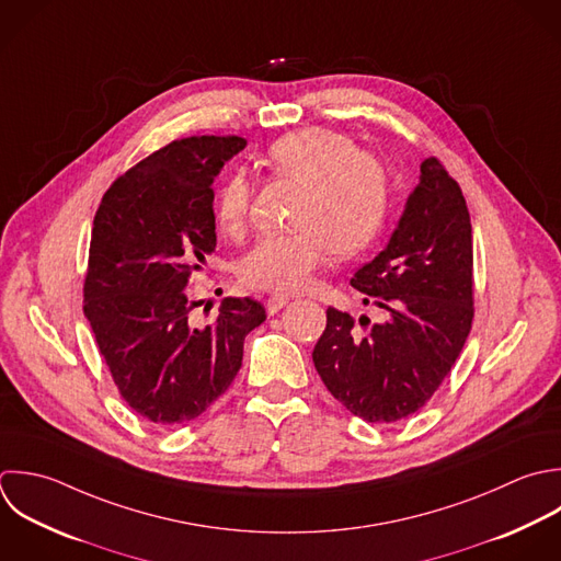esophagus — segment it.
I'll return each instance as SVG.
<instances>
[{
    "mask_svg": "<svg viewBox=\"0 0 561 561\" xmlns=\"http://www.w3.org/2000/svg\"><path fill=\"white\" fill-rule=\"evenodd\" d=\"M286 304H288V297H284V295H273V297L266 299V312H268V314H277Z\"/></svg>",
    "mask_w": 561,
    "mask_h": 561,
    "instance_id": "1",
    "label": "esophagus"
}]
</instances>
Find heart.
Listing matches in <instances>:
<instances>
[{"instance_id":"obj_1","label":"heart","mask_w":561,"mask_h":561,"mask_svg":"<svg viewBox=\"0 0 561 561\" xmlns=\"http://www.w3.org/2000/svg\"><path fill=\"white\" fill-rule=\"evenodd\" d=\"M268 170L301 187L295 198L293 233L262 238L238 266L240 282L255 290L290 295L301 290L328 260L363 253L382 231L391 207L387 165L343 133L304 128L275 139ZM251 185L231 174L218 190L214 220L222 236L240 238L251 214Z\"/></svg>"}]
</instances>
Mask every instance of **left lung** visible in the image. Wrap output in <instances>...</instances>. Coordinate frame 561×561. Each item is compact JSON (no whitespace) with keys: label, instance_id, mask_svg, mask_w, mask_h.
I'll return each instance as SVG.
<instances>
[{"label":"left lung","instance_id":"8db88e82","mask_svg":"<svg viewBox=\"0 0 561 561\" xmlns=\"http://www.w3.org/2000/svg\"><path fill=\"white\" fill-rule=\"evenodd\" d=\"M474 253L470 211L459 183L437 157L407 201L385 251L350 284L382 323L328 308L312 360L328 391L369 424L417 413L457 363L474 319Z\"/></svg>","mask_w":561,"mask_h":561}]
</instances>
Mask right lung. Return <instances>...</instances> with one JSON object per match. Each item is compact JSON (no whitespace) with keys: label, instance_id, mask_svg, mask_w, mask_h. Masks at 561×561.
<instances>
[{"label":"right lung","instance_id":"obj_1","mask_svg":"<svg viewBox=\"0 0 561 561\" xmlns=\"http://www.w3.org/2000/svg\"><path fill=\"white\" fill-rule=\"evenodd\" d=\"M238 135H192L119 174L93 218L82 310L122 400L170 428L198 417L242 367L244 336L266 319L251 297H227L198 328L185 290L216 249L214 176Z\"/></svg>","mask_w":561,"mask_h":561}]
</instances>
